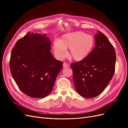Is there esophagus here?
<instances>
[{"instance_id": "esophagus-1", "label": "esophagus", "mask_w": 128, "mask_h": 128, "mask_svg": "<svg viewBox=\"0 0 128 128\" xmlns=\"http://www.w3.org/2000/svg\"><path fill=\"white\" fill-rule=\"evenodd\" d=\"M69 66L68 64H66V63H64V64H63V67H64V68H68Z\"/></svg>"}]
</instances>
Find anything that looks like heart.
I'll use <instances>...</instances> for the list:
<instances>
[{
  "label": "heart",
  "instance_id": "heart-1",
  "mask_svg": "<svg viewBox=\"0 0 128 128\" xmlns=\"http://www.w3.org/2000/svg\"><path fill=\"white\" fill-rule=\"evenodd\" d=\"M94 45V38L92 36L82 32H74L66 34L59 40L53 42L54 53L58 59L62 60L67 55L76 61H81L90 55Z\"/></svg>",
  "mask_w": 128,
  "mask_h": 128
}]
</instances>
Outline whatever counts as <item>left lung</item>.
Listing matches in <instances>:
<instances>
[{
  "instance_id": "left-lung-1",
  "label": "left lung",
  "mask_w": 128,
  "mask_h": 128,
  "mask_svg": "<svg viewBox=\"0 0 128 128\" xmlns=\"http://www.w3.org/2000/svg\"><path fill=\"white\" fill-rule=\"evenodd\" d=\"M94 48L86 59L73 63V82L83 97H96L103 91L115 72L116 53L107 37L100 31L94 35Z\"/></svg>"
}]
</instances>
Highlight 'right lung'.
Returning <instances> with one entry per match:
<instances>
[{"mask_svg":"<svg viewBox=\"0 0 128 128\" xmlns=\"http://www.w3.org/2000/svg\"><path fill=\"white\" fill-rule=\"evenodd\" d=\"M46 34L31 32L18 40L12 51L11 74L21 91L30 97L42 98L51 92L62 62L50 52Z\"/></svg>","mask_w":128,"mask_h":128,"instance_id":"obj_1","label":"right lung"}]
</instances>
